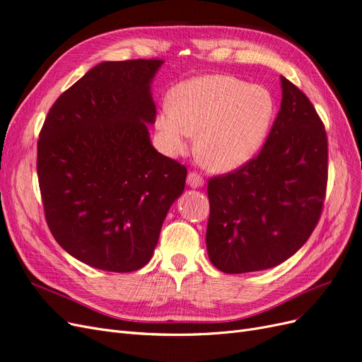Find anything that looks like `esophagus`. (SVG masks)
Listing matches in <instances>:
<instances>
[{"instance_id":"obj_1","label":"esophagus","mask_w":362,"mask_h":362,"mask_svg":"<svg viewBox=\"0 0 362 362\" xmlns=\"http://www.w3.org/2000/svg\"><path fill=\"white\" fill-rule=\"evenodd\" d=\"M187 184L190 185V187H193V189L202 187V185H204V178L201 177L198 172H189V175H187Z\"/></svg>"}]
</instances>
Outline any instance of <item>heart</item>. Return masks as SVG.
I'll use <instances>...</instances> for the list:
<instances>
[{"label":"heart","instance_id":"heart-1","mask_svg":"<svg viewBox=\"0 0 362 362\" xmlns=\"http://www.w3.org/2000/svg\"><path fill=\"white\" fill-rule=\"evenodd\" d=\"M275 101L262 86H250L229 75H204L180 83L170 93L156 127L170 154L189 148L218 172L243 166L257 154L269 134Z\"/></svg>","mask_w":362,"mask_h":362}]
</instances>
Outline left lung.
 <instances>
[{
    "label": "left lung",
    "instance_id": "8db88e82",
    "mask_svg": "<svg viewBox=\"0 0 362 362\" xmlns=\"http://www.w3.org/2000/svg\"><path fill=\"white\" fill-rule=\"evenodd\" d=\"M282 101L264 146L243 166L208 181L206 250L225 273L275 267L319 223L327 185V137L298 86L281 76Z\"/></svg>",
    "mask_w": 362,
    "mask_h": 362
}]
</instances>
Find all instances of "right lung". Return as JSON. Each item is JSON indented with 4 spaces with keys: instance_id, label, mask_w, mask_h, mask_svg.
Here are the masks:
<instances>
[{
    "instance_id": "add662e5",
    "label": "right lung",
    "mask_w": 362,
    "mask_h": 362,
    "mask_svg": "<svg viewBox=\"0 0 362 362\" xmlns=\"http://www.w3.org/2000/svg\"><path fill=\"white\" fill-rule=\"evenodd\" d=\"M158 59L104 62L49 108L37 141V178L52 237L92 267L148 264L187 169L151 145Z\"/></svg>"
}]
</instances>
